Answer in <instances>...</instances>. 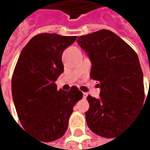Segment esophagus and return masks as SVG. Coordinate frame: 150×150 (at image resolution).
I'll return each instance as SVG.
<instances>
[{"instance_id": "1", "label": "esophagus", "mask_w": 150, "mask_h": 150, "mask_svg": "<svg viewBox=\"0 0 150 150\" xmlns=\"http://www.w3.org/2000/svg\"><path fill=\"white\" fill-rule=\"evenodd\" d=\"M83 99H86V97H87V95H88V94H87L86 92H83Z\"/></svg>"}]
</instances>
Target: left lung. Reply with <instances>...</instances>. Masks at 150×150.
Listing matches in <instances>:
<instances>
[{
    "mask_svg": "<svg viewBox=\"0 0 150 150\" xmlns=\"http://www.w3.org/2000/svg\"><path fill=\"white\" fill-rule=\"evenodd\" d=\"M77 43L87 53L90 76L100 89L99 99L87 97V125L97 135L114 138L128 127L145 100L139 58L123 39L106 29L78 37Z\"/></svg>",
    "mask_w": 150,
    "mask_h": 150,
    "instance_id": "left-lung-1",
    "label": "left lung"
}]
</instances>
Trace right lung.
<instances>
[{
  "mask_svg": "<svg viewBox=\"0 0 150 150\" xmlns=\"http://www.w3.org/2000/svg\"><path fill=\"white\" fill-rule=\"evenodd\" d=\"M77 36L40 34L22 50L11 80V91L18 116L23 127L50 142L67 130L68 119L83 92L73 86L58 90L55 82L64 71L62 53Z\"/></svg>",
  "mask_w": 150,
  "mask_h": 150,
  "instance_id": "1",
  "label": "right lung"
}]
</instances>
